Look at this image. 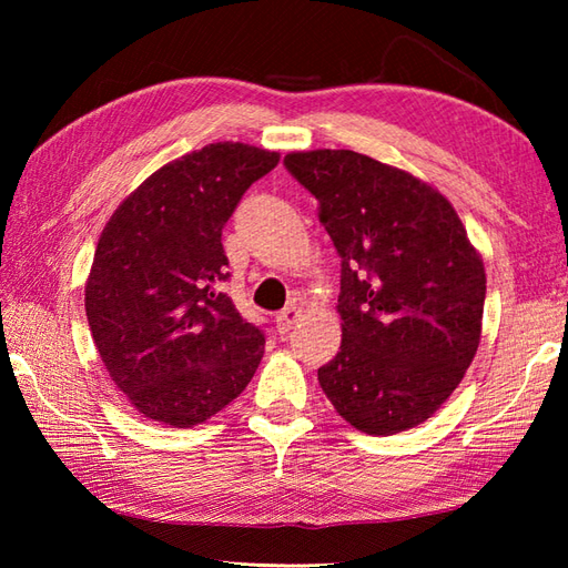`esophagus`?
<instances>
[{
    "label": "esophagus",
    "mask_w": 568,
    "mask_h": 568,
    "mask_svg": "<svg viewBox=\"0 0 568 568\" xmlns=\"http://www.w3.org/2000/svg\"><path fill=\"white\" fill-rule=\"evenodd\" d=\"M300 317H303V310L295 307V305L285 307V310L281 312V315L275 317V327H277V332H281V334H287V332L293 329V324H295Z\"/></svg>",
    "instance_id": "34e87169"
}]
</instances>
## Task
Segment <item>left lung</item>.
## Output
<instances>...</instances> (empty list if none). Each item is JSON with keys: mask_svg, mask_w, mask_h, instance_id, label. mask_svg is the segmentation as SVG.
<instances>
[{"mask_svg": "<svg viewBox=\"0 0 568 568\" xmlns=\"http://www.w3.org/2000/svg\"><path fill=\"white\" fill-rule=\"evenodd\" d=\"M285 168L320 202L342 256V346L317 371L348 425L413 429L446 403L480 342L484 258L452 202L356 151H297Z\"/></svg>", "mask_w": 568, "mask_h": 568, "instance_id": "obj_1", "label": "left lung"}]
</instances>
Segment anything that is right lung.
I'll return each instance as SVG.
<instances>
[{
	"label": "right lung",
	"mask_w": 568,
	"mask_h": 568,
	"mask_svg": "<svg viewBox=\"0 0 568 568\" xmlns=\"http://www.w3.org/2000/svg\"><path fill=\"white\" fill-rule=\"evenodd\" d=\"M277 161L248 143H210L143 180L102 229L84 312L106 373L143 417L202 425L256 373L265 336L222 293V229Z\"/></svg>",
	"instance_id": "right-lung-1"
}]
</instances>
